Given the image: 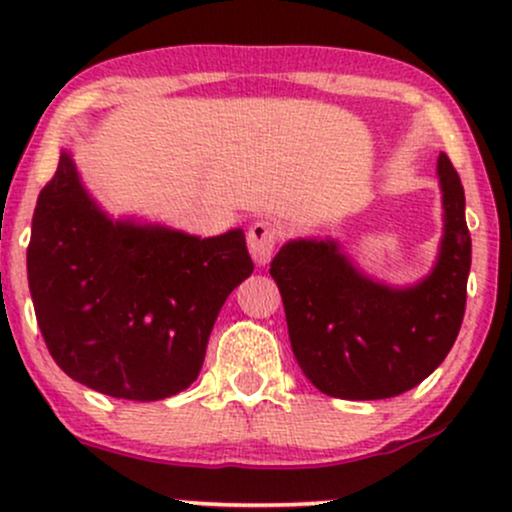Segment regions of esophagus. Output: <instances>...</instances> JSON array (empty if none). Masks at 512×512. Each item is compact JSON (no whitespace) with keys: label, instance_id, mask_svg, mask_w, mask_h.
Here are the masks:
<instances>
[{"label":"esophagus","instance_id":"1","mask_svg":"<svg viewBox=\"0 0 512 512\" xmlns=\"http://www.w3.org/2000/svg\"><path fill=\"white\" fill-rule=\"evenodd\" d=\"M282 227L275 220H256L249 227V251L258 266H266L273 256L275 244L280 242Z\"/></svg>","mask_w":512,"mask_h":512}]
</instances>
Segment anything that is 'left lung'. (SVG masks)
I'll return each instance as SVG.
<instances>
[{
  "label": "left lung",
  "mask_w": 512,
  "mask_h": 512,
  "mask_svg": "<svg viewBox=\"0 0 512 512\" xmlns=\"http://www.w3.org/2000/svg\"><path fill=\"white\" fill-rule=\"evenodd\" d=\"M436 170L443 237L431 273L414 285L369 278L335 239H292L270 263L297 364L330 398H395L434 374L458 338L472 239L465 189L446 153Z\"/></svg>",
  "instance_id": "1"
}]
</instances>
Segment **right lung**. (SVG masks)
I'll return each instance as SVG.
<instances>
[{"mask_svg": "<svg viewBox=\"0 0 512 512\" xmlns=\"http://www.w3.org/2000/svg\"><path fill=\"white\" fill-rule=\"evenodd\" d=\"M26 263L38 326L59 369L138 402L165 400L196 381L222 304L254 273L239 227L201 239L110 218L69 150L38 196Z\"/></svg>", "mask_w": 512, "mask_h": 512, "instance_id": "obj_1", "label": "right lung"}]
</instances>
